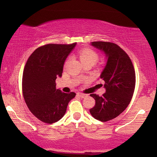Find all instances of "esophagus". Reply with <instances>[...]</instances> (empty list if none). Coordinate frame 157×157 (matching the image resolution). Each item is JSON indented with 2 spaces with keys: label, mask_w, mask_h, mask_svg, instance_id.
Listing matches in <instances>:
<instances>
[{
  "label": "esophagus",
  "mask_w": 157,
  "mask_h": 157,
  "mask_svg": "<svg viewBox=\"0 0 157 157\" xmlns=\"http://www.w3.org/2000/svg\"><path fill=\"white\" fill-rule=\"evenodd\" d=\"M77 95H78L79 97H80V98H84V97L86 96V94H82V93H78V94H77Z\"/></svg>",
  "instance_id": "obj_1"
}]
</instances>
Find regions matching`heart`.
Returning <instances> with one entry per match:
<instances>
[{"label":"heart","instance_id":"obj_1","mask_svg":"<svg viewBox=\"0 0 157 157\" xmlns=\"http://www.w3.org/2000/svg\"><path fill=\"white\" fill-rule=\"evenodd\" d=\"M78 55L82 63L90 62L94 64V63L98 60V58H99L98 53L95 52L94 50L90 48H84L79 50L78 53ZM68 60L69 58L66 61V63H67Z\"/></svg>","mask_w":157,"mask_h":157}]
</instances>
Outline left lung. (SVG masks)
Here are the masks:
<instances>
[{"label":"left lung","instance_id":"8db88e82","mask_svg":"<svg viewBox=\"0 0 157 157\" xmlns=\"http://www.w3.org/2000/svg\"><path fill=\"white\" fill-rule=\"evenodd\" d=\"M91 45L105 53L107 62L100 75L106 92L102 96L90 95L95 100L90 113L97 120L107 122L118 116L129 105L134 92L136 75L131 59L118 45L109 41H94Z\"/></svg>","mask_w":157,"mask_h":157}]
</instances>
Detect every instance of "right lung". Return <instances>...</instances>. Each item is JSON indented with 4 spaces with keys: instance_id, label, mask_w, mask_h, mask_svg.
Here are the masks:
<instances>
[{
    "instance_id": "add662e5",
    "label": "right lung",
    "mask_w": 157,
    "mask_h": 157,
    "mask_svg": "<svg viewBox=\"0 0 157 157\" xmlns=\"http://www.w3.org/2000/svg\"><path fill=\"white\" fill-rule=\"evenodd\" d=\"M71 44H46L32 53L25 63L22 91L31 113L44 123L59 121L75 93L66 94L56 89L57 77H62L66 57L75 46Z\"/></svg>"
}]
</instances>
